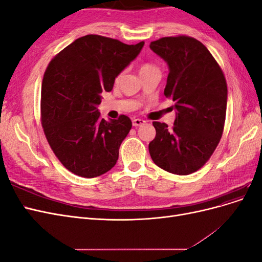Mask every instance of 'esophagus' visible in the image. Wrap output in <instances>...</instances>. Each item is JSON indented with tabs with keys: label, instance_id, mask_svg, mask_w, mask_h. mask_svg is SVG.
Returning a JSON list of instances; mask_svg holds the SVG:
<instances>
[{
	"label": "esophagus",
	"instance_id": "esophagus-1",
	"mask_svg": "<svg viewBox=\"0 0 262 262\" xmlns=\"http://www.w3.org/2000/svg\"><path fill=\"white\" fill-rule=\"evenodd\" d=\"M144 123H145V120H143V119H140V118H136V119H133V120H132L133 126H140V125L144 124Z\"/></svg>",
	"mask_w": 262,
	"mask_h": 262
}]
</instances>
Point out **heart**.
<instances>
[{
  "mask_svg": "<svg viewBox=\"0 0 262 262\" xmlns=\"http://www.w3.org/2000/svg\"><path fill=\"white\" fill-rule=\"evenodd\" d=\"M154 71H160L158 68L152 63H144V64H142L140 68V74H145V73H149V72H154Z\"/></svg>",
  "mask_w": 262,
  "mask_h": 262,
  "instance_id": "1",
  "label": "heart"
}]
</instances>
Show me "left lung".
Returning a JSON list of instances; mask_svg holds the SVG:
<instances>
[{
  "mask_svg": "<svg viewBox=\"0 0 262 262\" xmlns=\"http://www.w3.org/2000/svg\"><path fill=\"white\" fill-rule=\"evenodd\" d=\"M167 62L164 94L175 101L172 128L153 122L148 144L153 162L175 175L200 169L215 150L224 130L227 85L223 71L202 42L188 36L164 37L149 45Z\"/></svg>",
  "mask_w": 262,
  "mask_h": 262,
  "instance_id": "obj_1",
  "label": "left lung"
}]
</instances>
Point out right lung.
Listing matches in <instances>:
<instances>
[{
  "label": "right lung",
  "mask_w": 262,
  "mask_h": 262,
  "mask_svg": "<svg viewBox=\"0 0 262 262\" xmlns=\"http://www.w3.org/2000/svg\"><path fill=\"white\" fill-rule=\"evenodd\" d=\"M144 41L125 45L87 35L50 61L41 85V123L55 156L77 176L94 178L112 169L119 147L132 128L129 117L100 118L101 93L138 57Z\"/></svg>",
  "instance_id": "1"
}]
</instances>
